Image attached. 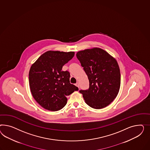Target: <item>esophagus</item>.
Listing matches in <instances>:
<instances>
[{
    "label": "esophagus",
    "instance_id": "34e87169",
    "mask_svg": "<svg viewBox=\"0 0 150 150\" xmlns=\"http://www.w3.org/2000/svg\"><path fill=\"white\" fill-rule=\"evenodd\" d=\"M75 85L78 88L80 87V85H79V82H77V83L75 84Z\"/></svg>",
    "mask_w": 150,
    "mask_h": 150
}]
</instances>
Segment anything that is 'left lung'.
Masks as SVG:
<instances>
[{"instance_id": "obj_1", "label": "left lung", "mask_w": 150, "mask_h": 150, "mask_svg": "<svg viewBox=\"0 0 150 150\" xmlns=\"http://www.w3.org/2000/svg\"><path fill=\"white\" fill-rule=\"evenodd\" d=\"M76 57L89 80V88L79 91L86 104L96 109L109 105L120 88L121 74L117 61L99 48L79 51Z\"/></svg>"}]
</instances>
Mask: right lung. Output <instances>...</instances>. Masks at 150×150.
<instances>
[{"label":"right lung","mask_w":150,"mask_h":150,"mask_svg":"<svg viewBox=\"0 0 150 150\" xmlns=\"http://www.w3.org/2000/svg\"><path fill=\"white\" fill-rule=\"evenodd\" d=\"M74 52L49 51L32 65L29 82L33 97L44 109L56 111L64 107L67 97L78 91L70 83V73L62 71L63 66L74 56Z\"/></svg>","instance_id":"right-lung-1"}]
</instances>
